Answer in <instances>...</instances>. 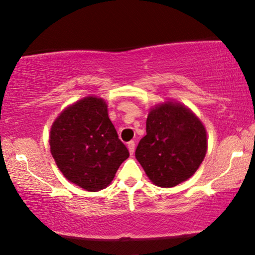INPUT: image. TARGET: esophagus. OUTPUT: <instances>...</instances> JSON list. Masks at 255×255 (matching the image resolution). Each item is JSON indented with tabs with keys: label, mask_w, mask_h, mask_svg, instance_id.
Here are the masks:
<instances>
[{
	"label": "esophagus",
	"mask_w": 255,
	"mask_h": 255,
	"mask_svg": "<svg viewBox=\"0 0 255 255\" xmlns=\"http://www.w3.org/2000/svg\"><path fill=\"white\" fill-rule=\"evenodd\" d=\"M134 147H135V144H134L133 140L128 142V152H130L131 155L134 153Z\"/></svg>",
	"instance_id": "esophagus-1"
}]
</instances>
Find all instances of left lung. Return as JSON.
<instances>
[{"label": "left lung", "mask_w": 255, "mask_h": 255, "mask_svg": "<svg viewBox=\"0 0 255 255\" xmlns=\"http://www.w3.org/2000/svg\"><path fill=\"white\" fill-rule=\"evenodd\" d=\"M207 146L201 121L182 104L167 102L149 111L135 158L155 186L170 188L194 175Z\"/></svg>", "instance_id": "obj_1"}]
</instances>
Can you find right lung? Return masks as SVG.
<instances>
[{"label": "right lung", "mask_w": 255, "mask_h": 255, "mask_svg": "<svg viewBox=\"0 0 255 255\" xmlns=\"http://www.w3.org/2000/svg\"><path fill=\"white\" fill-rule=\"evenodd\" d=\"M50 146L66 179L88 191L109 186L130 155L109 120L106 102L93 96L62 111L52 125Z\"/></svg>", "instance_id": "obj_1"}]
</instances>
